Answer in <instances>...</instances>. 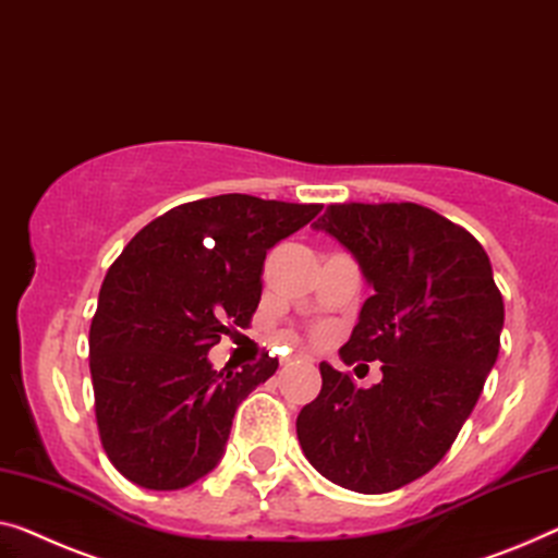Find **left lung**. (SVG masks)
<instances>
[{
    "label": "left lung",
    "instance_id": "1",
    "mask_svg": "<svg viewBox=\"0 0 558 558\" xmlns=\"http://www.w3.org/2000/svg\"><path fill=\"white\" fill-rule=\"evenodd\" d=\"M315 230L343 243L376 290L340 359L380 361L384 380L359 388L320 363L298 440L332 484L396 492L444 459L476 405L501 345V290L478 240L430 207L336 203Z\"/></svg>",
    "mask_w": 558,
    "mask_h": 558
}]
</instances>
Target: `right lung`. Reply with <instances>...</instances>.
Segmentation results:
<instances>
[{
	"instance_id": "add662e5",
	"label": "right lung",
	"mask_w": 558,
	"mask_h": 558,
	"mask_svg": "<svg viewBox=\"0 0 558 558\" xmlns=\"http://www.w3.org/2000/svg\"><path fill=\"white\" fill-rule=\"evenodd\" d=\"M320 205L218 195L172 207L110 265L89 326L95 415L107 459L132 484L174 492L226 451L232 415L276 355L218 373L207 351L251 328L265 255Z\"/></svg>"
}]
</instances>
